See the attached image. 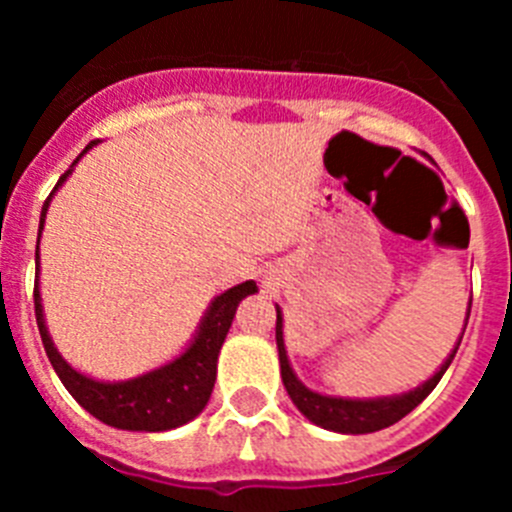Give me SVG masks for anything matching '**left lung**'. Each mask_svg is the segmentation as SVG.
Returning a JSON list of instances; mask_svg holds the SVG:
<instances>
[{"mask_svg":"<svg viewBox=\"0 0 512 512\" xmlns=\"http://www.w3.org/2000/svg\"><path fill=\"white\" fill-rule=\"evenodd\" d=\"M469 320V315H467ZM464 336V333H461ZM461 343V341H459ZM456 343V348H459ZM277 348H279V364H282V382L287 387V395L297 405L307 420L325 428V431L336 433H374L382 431L387 425L402 420L410 410H415L425 397L431 395L433 387L441 382L443 372L449 369L451 359L456 356V348L451 356L443 361V366L433 374L425 384H420L418 390H410L405 395L397 397H379V400H341V397H325L318 392L307 390L305 384L295 377V372L289 369L287 351H284V336H282V312L277 307Z\"/></svg>","mask_w":512,"mask_h":512,"instance_id":"obj_1","label":"left lung"}]
</instances>
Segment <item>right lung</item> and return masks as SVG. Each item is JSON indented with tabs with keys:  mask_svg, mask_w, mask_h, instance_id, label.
I'll return each mask as SVG.
<instances>
[{
	"mask_svg": "<svg viewBox=\"0 0 512 512\" xmlns=\"http://www.w3.org/2000/svg\"><path fill=\"white\" fill-rule=\"evenodd\" d=\"M87 148H92V143H89ZM79 158H76V161H79ZM69 174L71 169L58 179L53 192L66 182V176ZM53 192L48 194L43 212H40V230H43L45 210H48V202H51ZM35 261H38V248H35ZM253 292H256V282H243L238 284V287L223 292L220 297H215V302H212L210 310H207L205 320H202L200 333H197L192 346H189L179 359L161 366L156 372H148L143 374V377L115 384L94 382V379L74 372V369L61 359V354H58L56 346H53L51 336H48V330H45L38 284H35L33 289V297L35 320H38V330L40 338H43L45 354H48V361H51L53 369H56L63 387L71 392V397H74L87 413H92L94 418L102 420V423L115 425V428H122V431L156 433L179 428V425L189 423V420L197 418V415L205 410L207 400H210L212 395V387H215L217 354H220V346H223L225 336H228L230 330V323H233L235 307H238V302H241L243 297L253 295Z\"/></svg>",
	"mask_w": 512,
	"mask_h": 512,
	"instance_id": "add662e5",
	"label": "right lung"
}]
</instances>
